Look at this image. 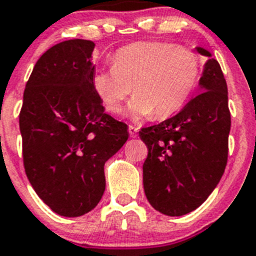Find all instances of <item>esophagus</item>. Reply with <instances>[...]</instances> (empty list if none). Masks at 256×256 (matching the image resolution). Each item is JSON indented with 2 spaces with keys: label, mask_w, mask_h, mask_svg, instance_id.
I'll return each instance as SVG.
<instances>
[{
  "label": "esophagus",
  "mask_w": 256,
  "mask_h": 256,
  "mask_svg": "<svg viewBox=\"0 0 256 256\" xmlns=\"http://www.w3.org/2000/svg\"><path fill=\"white\" fill-rule=\"evenodd\" d=\"M128 130H130V137H137V136H138V130H137L136 126H130V128H128Z\"/></svg>",
  "instance_id": "obj_1"
}]
</instances>
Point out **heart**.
Listing matches in <instances>:
<instances>
[{
    "label": "heart",
    "instance_id": "b5f03b06",
    "mask_svg": "<svg viewBox=\"0 0 256 256\" xmlns=\"http://www.w3.org/2000/svg\"><path fill=\"white\" fill-rule=\"evenodd\" d=\"M202 70V56L195 50L171 42H137L116 50L112 65L94 73L92 86L112 114L120 112L133 86L130 112L162 120L187 103Z\"/></svg>",
    "mask_w": 256,
    "mask_h": 256
}]
</instances>
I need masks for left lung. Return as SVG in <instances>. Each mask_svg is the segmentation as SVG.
Instances as JSON below:
<instances>
[{"mask_svg": "<svg viewBox=\"0 0 256 256\" xmlns=\"http://www.w3.org/2000/svg\"><path fill=\"white\" fill-rule=\"evenodd\" d=\"M198 52L210 56L202 48ZM200 85L202 92L180 112L140 132L148 146L144 191L150 206L168 216L202 206L226 168L232 120L226 81L214 58L206 61Z\"/></svg>", "mask_w": 256, "mask_h": 256, "instance_id": "1", "label": "left lung"}]
</instances>
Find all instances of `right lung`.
<instances>
[{"instance_id": "right-lung-1", "label": "right lung", "mask_w": 256, "mask_h": 256, "mask_svg": "<svg viewBox=\"0 0 256 256\" xmlns=\"http://www.w3.org/2000/svg\"><path fill=\"white\" fill-rule=\"evenodd\" d=\"M92 40L72 39L42 54L19 112L23 166L57 214L90 212L106 188L104 164L128 140V126L104 112L92 86Z\"/></svg>"}]
</instances>
